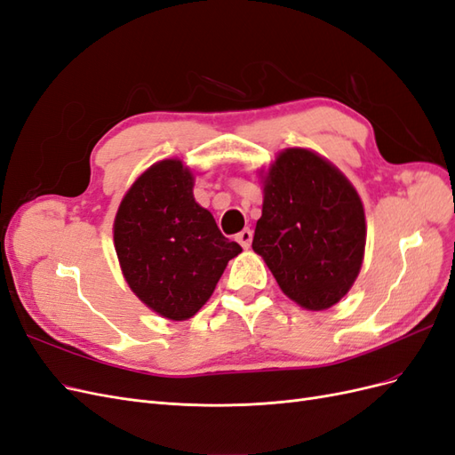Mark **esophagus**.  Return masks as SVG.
<instances>
[{"label": "esophagus", "instance_id": "1", "mask_svg": "<svg viewBox=\"0 0 455 455\" xmlns=\"http://www.w3.org/2000/svg\"><path fill=\"white\" fill-rule=\"evenodd\" d=\"M237 241H239V244L243 246V249H249L251 243H252V229L244 228L241 233H237Z\"/></svg>", "mask_w": 455, "mask_h": 455}]
</instances>
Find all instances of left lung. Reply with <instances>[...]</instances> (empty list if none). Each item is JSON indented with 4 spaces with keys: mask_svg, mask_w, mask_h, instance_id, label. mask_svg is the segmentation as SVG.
<instances>
[{
    "mask_svg": "<svg viewBox=\"0 0 455 455\" xmlns=\"http://www.w3.org/2000/svg\"><path fill=\"white\" fill-rule=\"evenodd\" d=\"M364 244V209L347 178L315 151H281L252 239L281 291L311 311L332 307L359 275Z\"/></svg>",
    "mask_w": 455,
    "mask_h": 455,
    "instance_id": "1",
    "label": "left lung"
}]
</instances>
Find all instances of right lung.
Here are the masks:
<instances>
[{"label":"right lung","mask_w":455,"mask_h":455,"mask_svg":"<svg viewBox=\"0 0 455 455\" xmlns=\"http://www.w3.org/2000/svg\"><path fill=\"white\" fill-rule=\"evenodd\" d=\"M114 243L131 291L171 321L194 316L243 251L196 203L194 174L178 159L151 164L131 186L116 214Z\"/></svg>","instance_id":"obj_1"}]
</instances>
